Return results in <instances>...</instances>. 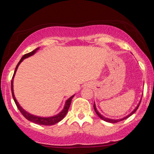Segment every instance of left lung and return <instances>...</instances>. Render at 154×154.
Instances as JSON below:
<instances>
[{
    "label": "left lung",
    "mask_w": 154,
    "mask_h": 154,
    "mask_svg": "<svg viewBox=\"0 0 154 154\" xmlns=\"http://www.w3.org/2000/svg\"><path fill=\"white\" fill-rule=\"evenodd\" d=\"M140 102H141V100H140V103H139L138 105L137 106V107H136L135 109H134L133 111H132V112L130 113V114H129V115H128V116H125V117L122 118V119H108V118H106V117H104V116H102L101 114H100V113L98 112V111H97V109H96V107H95V103H94V105H93V107H94V109H95V113H96V114H97V115H98V116H99V117L100 118V119H103V120H104V121H106V122H110V123H116V122H121V121H122V120H124V119H128V118L129 117V116H131V115H132V114H133L134 113H135V111H137V109H138V107H139V106H140Z\"/></svg>",
    "instance_id": "obj_1"
}]
</instances>
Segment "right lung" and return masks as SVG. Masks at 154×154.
<instances>
[{"label":"right lung","mask_w":154,"mask_h":154,"mask_svg":"<svg viewBox=\"0 0 154 154\" xmlns=\"http://www.w3.org/2000/svg\"><path fill=\"white\" fill-rule=\"evenodd\" d=\"M38 49H39V48H36V49H35L34 51H32L30 53H28V54H24V56H22V58L21 59L20 61H19L18 64L17 65V67H16V69H15L13 77H12V80H11V93H12V96H13V98H14V102H15L16 105H17V108H18L19 110L20 111L21 113H22V115L24 116L26 119L32 122L38 124V125H47V126H49V125H55V124L59 122L61 120H62L63 118H64V116H66L67 111H68V110H69V106H70V104H71V102H72V99L73 98L74 95H72V97H70V98L66 100V103H65L64 108H63V109L61 111V112L59 113V114H58L57 115L54 116H51V117H40V116H34V115H32V114H29V113L26 112V111H24V109H23L20 106H19V104L18 102H17V100H16L14 94V89H13V82H14V80H13V79H14V77L15 73H16V72H17V68H18L19 65L20 64V63L22 62V61L24 59H26V58H28V57H29V56H32V55L34 54L38 50Z\"/></svg>","instance_id":"add662e5"}]
</instances>
